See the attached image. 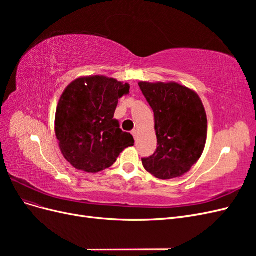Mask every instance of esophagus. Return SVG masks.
Masks as SVG:
<instances>
[{
	"mask_svg": "<svg viewBox=\"0 0 256 256\" xmlns=\"http://www.w3.org/2000/svg\"><path fill=\"white\" fill-rule=\"evenodd\" d=\"M131 134H132V136H134V138H136V129H134L132 131H131Z\"/></svg>",
	"mask_w": 256,
	"mask_h": 256,
	"instance_id": "esophagus-1",
	"label": "esophagus"
}]
</instances>
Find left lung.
Listing matches in <instances>:
<instances>
[{
    "instance_id": "8db88e82",
    "label": "left lung",
    "mask_w": 256,
    "mask_h": 256,
    "mask_svg": "<svg viewBox=\"0 0 256 256\" xmlns=\"http://www.w3.org/2000/svg\"><path fill=\"white\" fill-rule=\"evenodd\" d=\"M154 115L158 147L142 158L147 172L160 180L187 173L204 150L207 118L200 97L177 83H138Z\"/></svg>"
}]
</instances>
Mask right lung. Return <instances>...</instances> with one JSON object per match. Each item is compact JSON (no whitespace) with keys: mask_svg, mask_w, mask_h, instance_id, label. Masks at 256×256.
Wrapping results in <instances>:
<instances>
[{"mask_svg":"<svg viewBox=\"0 0 256 256\" xmlns=\"http://www.w3.org/2000/svg\"><path fill=\"white\" fill-rule=\"evenodd\" d=\"M129 84L106 76L74 81L62 95L56 114V134L65 159L76 168L97 173L111 166L120 154L134 146L114 118L118 99Z\"/></svg>","mask_w":256,"mask_h":256,"instance_id":"1","label":"right lung"}]
</instances>
